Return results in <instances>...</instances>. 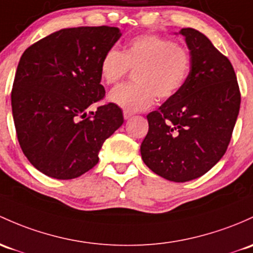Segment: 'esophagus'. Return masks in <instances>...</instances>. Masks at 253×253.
<instances>
[{
  "mask_svg": "<svg viewBox=\"0 0 253 253\" xmlns=\"http://www.w3.org/2000/svg\"><path fill=\"white\" fill-rule=\"evenodd\" d=\"M123 116H124V119H130L132 116H134V113L129 112V111H124Z\"/></svg>",
  "mask_w": 253,
  "mask_h": 253,
  "instance_id": "obj_1",
  "label": "esophagus"
}]
</instances>
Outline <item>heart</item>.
<instances>
[{
    "label": "heart",
    "mask_w": 253,
    "mask_h": 253,
    "mask_svg": "<svg viewBox=\"0 0 253 253\" xmlns=\"http://www.w3.org/2000/svg\"><path fill=\"white\" fill-rule=\"evenodd\" d=\"M191 53L184 45L159 35H138L123 51L110 48L100 60V78L107 85L121 82L130 70L135 84L111 90L108 100L129 112L147 110L156 101L175 96L191 72Z\"/></svg>",
    "instance_id": "obj_1"
}]
</instances>
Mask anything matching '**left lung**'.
I'll use <instances>...</instances> for the list:
<instances>
[{
    "mask_svg": "<svg viewBox=\"0 0 253 253\" xmlns=\"http://www.w3.org/2000/svg\"><path fill=\"white\" fill-rule=\"evenodd\" d=\"M191 53L183 88L148 113L141 143L143 163L173 182L200 177L219 162L230 142L240 108V90L232 64L197 30L182 29Z\"/></svg>",
    "mask_w": 253,
    "mask_h": 253,
    "instance_id": "obj_1",
    "label": "left lung"
}]
</instances>
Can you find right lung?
Instances as JSON below:
<instances>
[{
	"mask_svg": "<svg viewBox=\"0 0 253 253\" xmlns=\"http://www.w3.org/2000/svg\"><path fill=\"white\" fill-rule=\"evenodd\" d=\"M118 28L62 29L23 53L12 89L19 145L44 175L71 180L99 162L106 138L123 124L112 102L86 108L105 96L100 60L121 39Z\"/></svg>",
	"mask_w": 253,
	"mask_h": 253,
	"instance_id": "add662e5",
	"label": "right lung"
}]
</instances>
